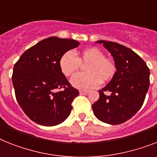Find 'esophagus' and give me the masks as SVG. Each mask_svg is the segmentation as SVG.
Listing matches in <instances>:
<instances>
[{"label":"esophagus","instance_id":"esophagus-1","mask_svg":"<svg viewBox=\"0 0 157 157\" xmlns=\"http://www.w3.org/2000/svg\"><path fill=\"white\" fill-rule=\"evenodd\" d=\"M79 93H80V94H86L88 93V91L87 90H79Z\"/></svg>","mask_w":157,"mask_h":157}]
</instances>
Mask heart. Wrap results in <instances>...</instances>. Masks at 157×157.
Listing matches in <instances>:
<instances>
[{"label": "heart", "instance_id": "obj_1", "mask_svg": "<svg viewBox=\"0 0 157 157\" xmlns=\"http://www.w3.org/2000/svg\"><path fill=\"white\" fill-rule=\"evenodd\" d=\"M81 65H86V73L78 74L71 80L72 86L81 90H89L99 86L101 82L111 81L116 73V65L113 60L106 58L105 54L98 48H88L76 56L68 50L61 56L59 67L66 76H71L79 71Z\"/></svg>", "mask_w": 157, "mask_h": 157}]
</instances>
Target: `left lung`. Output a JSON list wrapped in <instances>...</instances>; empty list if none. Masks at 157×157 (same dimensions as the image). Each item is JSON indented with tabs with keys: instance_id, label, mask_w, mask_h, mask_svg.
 I'll return each instance as SVG.
<instances>
[{
	"instance_id": "1",
	"label": "left lung",
	"mask_w": 157,
	"mask_h": 157,
	"mask_svg": "<svg viewBox=\"0 0 157 157\" xmlns=\"http://www.w3.org/2000/svg\"><path fill=\"white\" fill-rule=\"evenodd\" d=\"M111 54L116 73L107 86L99 90V99L92 105L98 120L109 124L126 122L140 109L149 87V68L137 54L113 41H98ZM109 92L110 95H105Z\"/></svg>"
}]
</instances>
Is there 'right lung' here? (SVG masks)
Listing matches in <instances>:
<instances>
[{
  "mask_svg": "<svg viewBox=\"0 0 157 157\" xmlns=\"http://www.w3.org/2000/svg\"><path fill=\"white\" fill-rule=\"evenodd\" d=\"M79 44L73 39L48 37L28 49L14 65L12 80L16 99L36 124L55 126L70 116L71 103L79 92L61 71L59 60ZM62 88L64 90L56 92Z\"/></svg>",
  "mask_w": 157,
  "mask_h": 157,
  "instance_id": "right-lung-1",
  "label": "right lung"
}]
</instances>
